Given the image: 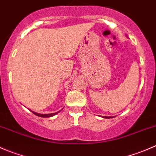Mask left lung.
I'll use <instances>...</instances> for the list:
<instances>
[{"label": "left lung", "instance_id": "8db88e82", "mask_svg": "<svg viewBox=\"0 0 156 156\" xmlns=\"http://www.w3.org/2000/svg\"><path fill=\"white\" fill-rule=\"evenodd\" d=\"M103 118H104V119H111V118L113 117H112V116H103Z\"/></svg>", "mask_w": 156, "mask_h": 156}]
</instances>
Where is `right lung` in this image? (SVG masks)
<instances>
[{"mask_svg":"<svg viewBox=\"0 0 156 156\" xmlns=\"http://www.w3.org/2000/svg\"><path fill=\"white\" fill-rule=\"evenodd\" d=\"M30 110V109H29ZM62 110V109H61ZM61 110H59V112H55V113H50V114H40V113H37V112H35L32 111V110H30V111L32 113H34L35 115L37 116H39V117H41V118H49V117H52V116L55 115L56 114H57V113H59V112L61 111Z\"/></svg>","mask_w":156,"mask_h":156,"instance_id":"add662e5","label":"right lung"}]
</instances>
